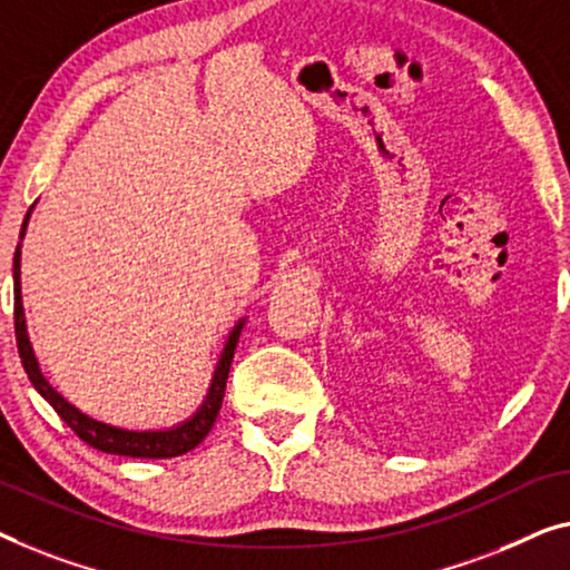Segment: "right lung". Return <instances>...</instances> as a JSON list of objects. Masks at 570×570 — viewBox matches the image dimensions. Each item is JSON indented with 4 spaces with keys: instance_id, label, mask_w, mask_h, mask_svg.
<instances>
[{
    "instance_id": "add662e5",
    "label": "right lung",
    "mask_w": 570,
    "mask_h": 570,
    "mask_svg": "<svg viewBox=\"0 0 570 570\" xmlns=\"http://www.w3.org/2000/svg\"><path fill=\"white\" fill-rule=\"evenodd\" d=\"M30 212L24 215L20 237L24 235V227H28ZM14 337H17V351H20L22 358V368L28 373L30 384L38 389V394L46 399V402L53 406L58 417H61L68 428L73 430V435L83 440V443L91 445L95 450H101V453H112V455H127V458H176L189 453V450L197 448L207 432L215 424L219 406H223V396H225V384H227V373H230L233 366V355L237 347V337H240L243 322L233 330L230 340H227L223 358L217 363L215 379H212L209 394L204 399L202 410L194 414L191 420H186L184 424H178L174 430H160V432H132V430H120L112 428V424L97 422L81 414L76 406H71L66 399L56 392L53 386L42 379V373L38 368L36 355H32L30 340H28V327H24V312H22V296H20V245L14 250Z\"/></svg>"
}]
</instances>
